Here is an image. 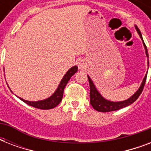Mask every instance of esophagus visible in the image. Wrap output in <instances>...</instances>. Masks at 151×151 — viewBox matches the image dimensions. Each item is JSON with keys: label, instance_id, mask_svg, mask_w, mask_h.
Returning <instances> with one entry per match:
<instances>
[{"label": "esophagus", "instance_id": "34e87169", "mask_svg": "<svg viewBox=\"0 0 151 151\" xmlns=\"http://www.w3.org/2000/svg\"><path fill=\"white\" fill-rule=\"evenodd\" d=\"M78 68L80 69V70H85L86 67H87V64H86L85 60L80 59V60H78Z\"/></svg>", "mask_w": 151, "mask_h": 151}]
</instances>
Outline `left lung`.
I'll return each instance as SVG.
<instances>
[{
	"label": "left lung",
	"instance_id": "left-lung-1",
	"mask_svg": "<svg viewBox=\"0 0 151 151\" xmlns=\"http://www.w3.org/2000/svg\"><path fill=\"white\" fill-rule=\"evenodd\" d=\"M135 27H136V31H137V33H138L139 37H140L141 40L143 41V46H144V48H145L146 55H147V57L148 59L147 48V46H146L145 43L143 41V37H142L140 30L139 29L137 26H135ZM147 64L148 66H149V61H147ZM147 74H146L144 78H143V81L141 83L140 87L139 88V89L130 98H129L126 100L120 101V102H113V101L108 100V99H105L104 97L102 96V95L99 93V91L97 90V88L95 86L94 83H93L92 80L91 79V78L88 75V79L90 85V103H91V105L92 106V107L94 108L95 110H97V111H99V112H110V111H114V110H120L122 108H124L125 106L131 105L132 103H133L136 99H138L139 96H140V94L143 92L144 85H145L146 82V79H147Z\"/></svg>",
	"mask_w": 151,
	"mask_h": 151
}]
</instances>
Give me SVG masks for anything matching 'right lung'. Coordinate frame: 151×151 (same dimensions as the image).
I'll return each instance as SVG.
<instances>
[{"instance_id":"obj_1","label":"right lung","mask_w":151,"mask_h":151,"mask_svg":"<svg viewBox=\"0 0 151 151\" xmlns=\"http://www.w3.org/2000/svg\"><path fill=\"white\" fill-rule=\"evenodd\" d=\"M78 68L77 66H73V67H71L66 72V74L63 76V79H62L60 83H59V86L57 88V89L55 90V92L50 97H48L47 99L39 101H28L25 100V99H22V98H20V97L17 96H16L22 101H23L24 103H27V104L31 106H34L35 108H38V109H41V110L52 109V108L55 107L57 105H59V103H60L62 99H63L64 88L66 87V84L68 83L69 80L70 79L71 77L78 71Z\"/></svg>"}]
</instances>
